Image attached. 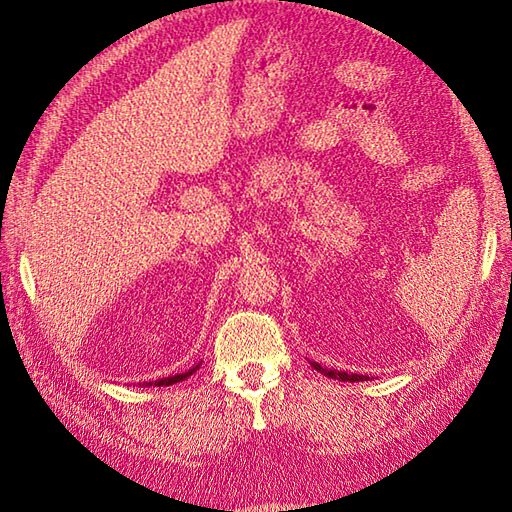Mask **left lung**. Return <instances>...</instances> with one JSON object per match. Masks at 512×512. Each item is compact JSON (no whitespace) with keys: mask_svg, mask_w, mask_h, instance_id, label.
<instances>
[{"mask_svg":"<svg viewBox=\"0 0 512 512\" xmlns=\"http://www.w3.org/2000/svg\"><path fill=\"white\" fill-rule=\"evenodd\" d=\"M314 369H317V372H321L323 376H328V378H334V380H347V383H361V380H369V376H363V374H347V372H336V369H325V367H321L319 363H310Z\"/></svg>","mask_w":512,"mask_h":512,"instance_id":"left-lung-1","label":"left lung"}]
</instances>
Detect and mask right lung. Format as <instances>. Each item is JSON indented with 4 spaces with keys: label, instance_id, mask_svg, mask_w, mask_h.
I'll list each match as a JSON object with an SVG mask.
<instances>
[{
    "label": "right lung",
    "instance_id": "right-lung-1",
    "mask_svg": "<svg viewBox=\"0 0 512 512\" xmlns=\"http://www.w3.org/2000/svg\"><path fill=\"white\" fill-rule=\"evenodd\" d=\"M195 369H200V363L195 365L193 369H189V372H184V374H176V376H169V378H158V380H149V383H143V385H147V387H151V385H154V387L176 385V383H182V380H187L195 372Z\"/></svg>",
    "mask_w": 512,
    "mask_h": 512
}]
</instances>
